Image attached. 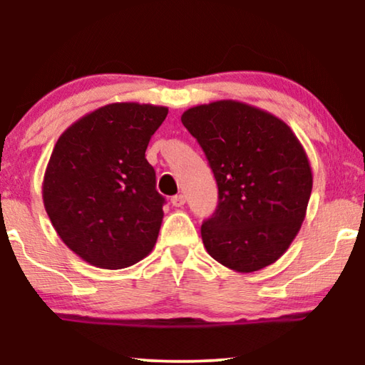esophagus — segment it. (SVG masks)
<instances>
[{
	"mask_svg": "<svg viewBox=\"0 0 365 365\" xmlns=\"http://www.w3.org/2000/svg\"><path fill=\"white\" fill-rule=\"evenodd\" d=\"M184 202H186V196L184 194H176V196L171 197V204L174 207H182Z\"/></svg>",
	"mask_w": 365,
	"mask_h": 365,
	"instance_id": "34e87169",
	"label": "esophagus"
}]
</instances>
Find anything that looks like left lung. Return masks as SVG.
<instances>
[{
  "mask_svg": "<svg viewBox=\"0 0 365 365\" xmlns=\"http://www.w3.org/2000/svg\"><path fill=\"white\" fill-rule=\"evenodd\" d=\"M181 121L217 182V207L201 226L209 256L236 272L271 266L297 236L311 197L301 141L282 119L232 99L189 108Z\"/></svg>",
  "mask_w": 365,
  "mask_h": 365,
  "instance_id": "left-lung-1",
  "label": "left lung"
}]
</instances>
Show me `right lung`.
I'll list each match as a JSON object with an SVG mask.
<instances>
[{
    "mask_svg": "<svg viewBox=\"0 0 365 365\" xmlns=\"http://www.w3.org/2000/svg\"><path fill=\"white\" fill-rule=\"evenodd\" d=\"M166 106L113 103L73 123L54 144L43 202L61 241L101 269L133 266L153 251L164 197L148 163Z\"/></svg>",
    "mask_w": 365,
    "mask_h": 365,
    "instance_id": "add662e5",
    "label": "right lung"
}]
</instances>
